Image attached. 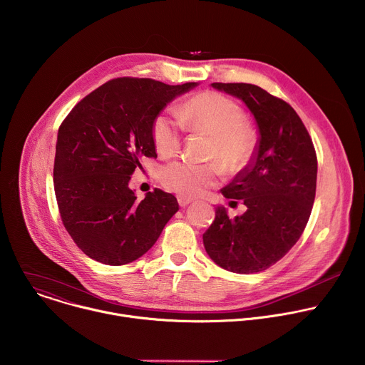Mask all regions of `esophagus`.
<instances>
[{
  "label": "esophagus",
  "instance_id": "esophagus-1",
  "mask_svg": "<svg viewBox=\"0 0 365 365\" xmlns=\"http://www.w3.org/2000/svg\"><path fill=\"white\" fill-rule=\"evenodd\" d=\"M192 202V200H190V198H185V197H178V204L181 205V207H187L188 204H191Z\"/></svg>",
  "mask_w": 365,
  "mask_h": 365
}]
</instances>
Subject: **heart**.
Returning <instances> with one entry per match:
<instances>
[{
    "instance_id": "1",
    "label": "heart",
    "mask_w": 365,
    "mask_h": 365,
    "mask_svg": "<svg viewBox=\"0 0 365 365\" xmlns=\"http://www.w3.org/2000/svg\"><path fill=\"white\" fill-rule=\"evenodd\" d=\"M180 122L191 132H202L212 136L210 158H215L230 171H240L252 160L257 135L245 122L242 108L232 99L217 93L204 92L177 110ZM173 116L161 113L153 125L155 148L161 155L170 157L180 150L181 125ZM222 178V168L217 163L194 164L174 161L163 167L161 181L173 192L181 197H200Z\"/></svg>"
}]
</instances>
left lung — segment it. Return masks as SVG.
<instances>
[{
    "mask_svg": "<svg viewBox=\"0 0 365 365\" xmlns=\"http://www.w3.org/2000/svg\"><path fill=\"white\" fill-rule=\"evenodd\" d=\"M240 99L256 120L259 138L247 165L222 194L247 210L230 218L215 207L202 242L220 267L249 274L280 260L299 240L315 200L318 163L312 139L294 108L250 83H211Z\"/></svg>",
    "mask_w": 365,
    "mask_h": 365,
    "instance_id": "8db88e82",
    "label": "left lung"
}]
</instances>
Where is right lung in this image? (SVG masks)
<instances>
[{
  "instance_id": "right-lung-1",
  "label": "right lung",
  "mask_w": 365,
  "mask_h": 365,
  "mask_svg": "<svg viewBox=\"0 0 365 365\" xmlns=\"http://www.w3.org/2000/svg\"><path fill=\"white\" fill-rule=\"evenodd\" d=\"M197 86L115 79L81 101L60 125L56 198L66 230L91 259L110 266L139 259L178 211L177 198L163 190L136 200L129 181L145 157H157L155 118Z\"/></svg>"
}]
</instances>
